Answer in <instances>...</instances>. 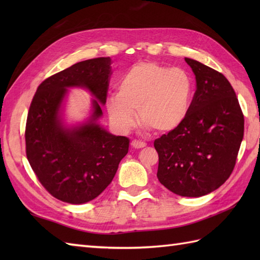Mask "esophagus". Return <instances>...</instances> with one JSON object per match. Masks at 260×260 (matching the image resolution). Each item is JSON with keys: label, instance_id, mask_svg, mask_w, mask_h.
Listing matches in <instances>:
<instances>
[{"label": "esophagus", "instance_id": "esophagus-1", "mask_svg": "<svg viewBox=\"0 0 260 260\" xmlns=\"http://www.w3.org/2000/svg\"><path fill=\"white\" fill-rule=\"evenodd\" d=\"M131 145H132V147H133V148H137V150H139V148H143V147H145V146H146V144H145L144 142H142V141H137V140L132 141Z\"/></svg>", "mask_w": 260, "mask_h": 260}]
</instances>
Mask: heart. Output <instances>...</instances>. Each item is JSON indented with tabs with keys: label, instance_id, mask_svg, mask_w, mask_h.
Segmentation results:
<instances>
[{
	"label": "heart",
	"instance_id": "b5f03b06",
	"mask_svg": "<svg viewBox=\"0 0 260 260\" xmlns=\"http://www.w3.org/2000/svg\"><path fill=\"white\" fill-rule=\"evenodd\" d=\"M193 97V80L181 68H169L154 61L135 63L109 97V119L120 131L139 124L151 133L169 134L184 123Z\"/></svg>",
	"mask_w": 260,
	"mask_h": 260
}]
</instances>
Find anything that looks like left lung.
<instances>
[{
	"mask_svg": "<svg viewBox=\"0 0 260 260\" xmlns=\"http://www.w3.org/2000/svg\"><path fill=\"white\" fill-rule=\"evenodd\" d=\"M196 75L197 90L185 121L154 141L157 179L181 197H202L217 190L235 169L245 119L225 77L185 58Z\"/></svg>",
	"mask_w": 260,
	"mask_h": 260,
	"instance_id": "1",
	"label": "left lung"
}]
</instances>
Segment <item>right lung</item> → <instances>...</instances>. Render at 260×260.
<instances>
[{"instance_id":"obj_1","label":"right lung","mask_w":260,"mask_h":260,"mask_svg":"<svg viewBox=\"0 0 260 260\" xmlns=\"http://www.w3.org/2000/svg\"><path fill=\"white\" fill-rule=\"evenodd\" d=\"M109 57L85 60L43 80L33 96L25 125V152L43 187L58 200L91 201L110 184L128 152L129 140L99 126L107 99ZM84 86L96 97L88 123L68 129L58 116L67 88Z\"/></svg>"}]
</instances>
